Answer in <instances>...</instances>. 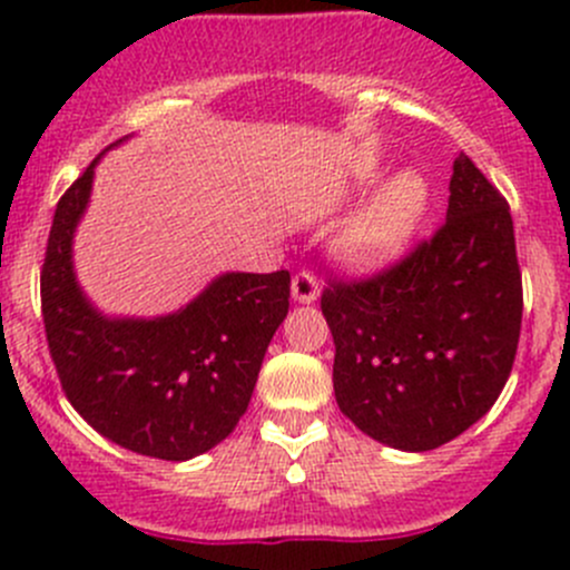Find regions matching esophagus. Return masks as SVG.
Masks as SVG:
<instances>
[{"label":"esophagus","mask_w":570,"mask_h":570,"mask_svg":"<svg viewBox=\"0 0 570 570\" xmlns=\"http://www.w3.org/2000/svg\"><path fill=\"white\" fill-rule=\"evenodd\" d=\"M292 297L297 303H314L320 297V281L312 269H301V273L292 278Z\"/></svg>","instance_id":"1"}]
</instances>
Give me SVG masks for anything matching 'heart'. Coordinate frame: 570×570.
Masks as SVG:
<instances>
[{
  "instance_id": "heart-1",
  "label": "heart",
  "mask_w": 570,
  "mask_h": 570,
  "mask_svg": "<svg viewBox=\"0 0 570 570\" xmlns=\"http://www.w3.org/2000/svg\"><path fill=\"white\" fill-rule=\"evenodd\" d=\"M428 184L416 174L394 176L344 232V245L361 262H386L402 253L428 209Z\"/></svg>"
}]
</instances>
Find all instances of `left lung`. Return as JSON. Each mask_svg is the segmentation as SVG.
<instances>
[{"mask_svg":"<svg viewBox=\"0 0 570 570\" xmlns=\"http://www.w3.org/2000/svg\"><path fill=\"white\" fill-rule=\"evenodd\" d=\"M322 314L336 344L338 411L370 439L428 452L480 422L521 336V267L504 195L461 151L430 239L366 278L331 273Z\"/></svg>","mask_w":570,"mask_h":570,"instance_id":"1","label":"left lung"}]
</instances>
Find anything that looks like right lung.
Segmentation results:
<instances>
[{"label": "right lung", "instance_id": "add662e5", "mask_svg": "<svg viewBox=\"0 0 570 570\" xmlns=\"http://www.w3.org/2000/svg\"><path fill=\"white\" fill-rule=\"evenodd\" d=\"M96 163L66 189L46 243L40 312L49 355L68 402L105 439L159 461H189L248 411L269 338L289 312L292 278L286 269L226 273L170 317H101L71 267Z\"/></svg>", "mask_w": 570, "mask_h": 570}]
</instances>
